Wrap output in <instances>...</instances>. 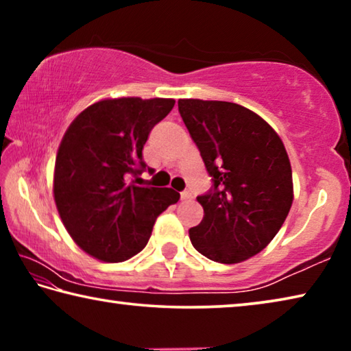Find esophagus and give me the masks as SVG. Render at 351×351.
<instances>
[{
  "mask_svg": "<svg viewBox=\"0 0 351 351\" xmlns=\"http://www.w3.org/2000/svg\"><path fill=\"white\" fill-rule=\"evenodd\" d=\"M181 199H192V192H189V190H184V192H181Z\"/></svg>",
  "mask_w": 351,
  "mask_h": 351,
  "instance_id": "obj_1",
  "label": "esophagus"
}]
</instances>
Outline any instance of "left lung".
Listing matches in <instances>:
<instances>
[{
    "label": "left lung",
    "mask_w": 351,
    "mask_h": 351,
    "mask_svg": "<svg viewBox=\"0 0 351 351\" xmlns=\"http://www.w3.org/2000/svg\"><path fill=\"white\" fill-rule=\"evenodd\" d=\"M178 110L213 178L212 192L197 198L204 217L189 229L190 241L218 263H241L269 245L289 213L287 148L265 119L241 105L180 99Z\"/></svg>",
    "instance_id": "left-lung-1"
}]
</instances>
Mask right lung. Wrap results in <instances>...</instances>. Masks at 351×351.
I'll use <instances>...</instances> for the list:
<instances>
[{
	"mask_svg": "<svg viewBox=\"0 0 351 351\" xmlns=\"http://www.w3.org/2000/svg\"><path fill=\"white\" fill-rule=\"evenodd\" d=\"M173 105L161 97L102 99L64 132L52 192L71 239L93 258H132L145 247L156 218L180 199L173 189L136 186L148 133Z\"/></svg>",
	"mask_w": 351,
	"mask_h": 351,
	"instance_id": "right-lung-1",
	"label": "right lung"
}]
</instances>
